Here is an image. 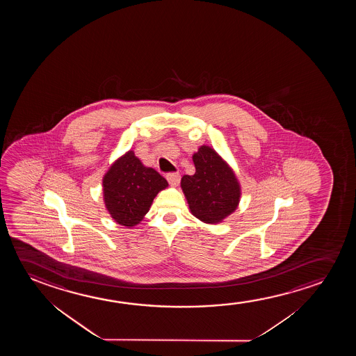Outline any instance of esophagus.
Segmentation results:
<instances>
[{"mask_svg": "<svg viewBox=\"0 0 356 356\" xmlns=\"http://www.w3.org/2000/svg\"><path fill=\"white\" fill-rule=\"evenodd\" d=\"M166 180L171 186H177L180 184L181 176L179 172H169L166 175Z\"/></svg>", "mask_w": 356, "mask_h": 356, "instance_id": "obj_1", "label": "esophagus"}]
</instances>
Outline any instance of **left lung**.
Returning <instances> with one entry per match:
<instances>
[{
    "label": "left lung",
    "mask_w": 356,
    "mask_h": 356,
    "mask_svg": "<svg viewBox=\"0 0 356 356\" xmlns=\"http://www.w3.org/2000/svg\"><path fill=\"white\" fill-rule=\"evenodd\" d=\"M195 175H184L181 188L195 218L216 224L234 213L239 203L241 187L226 161L208 146L193 154Z\"/></svg>",
    "instance_id": "left-lung-1"
}]
</instances>
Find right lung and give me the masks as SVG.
<instances>
[{
	"label": "right lung",
	"mask_w": 356,
	"mask_h": 356,
	"mask_svg": "<svg viewBox=\"0 0 356 356\" xmlns=\"http://www.w3.org/2000/svg\"><path fill=\"white\" fill-rule=\"evenodd\" d=\"M168 181L142 164L129 151L113 164L103 177L104 204L115 222L127 227L138 224Z\"/></svg>",
	"instance_id": "right-lung-1"
}]
</instances>
